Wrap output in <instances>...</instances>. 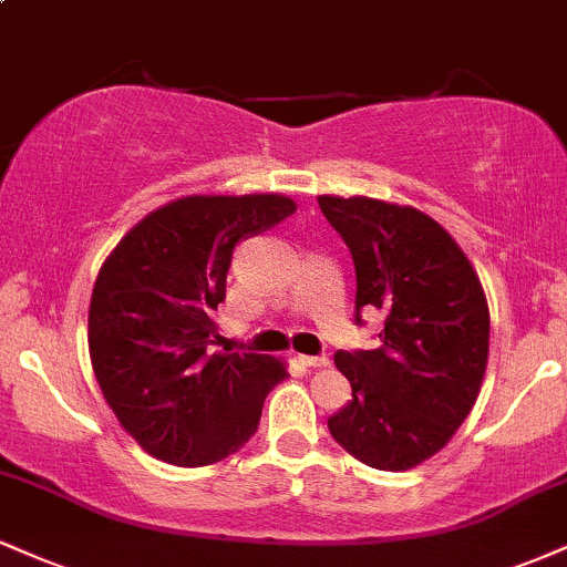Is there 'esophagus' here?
Returning <instances> with one entry per match:
<instances>
[{
    "label": "esophagus",
    "instance_id": "obj_1",
    "mask_svg": "<svg viewBox=\"0 0 567 567\" xmlns=\"http://www.w3.org/2000/svg\"><path fill=\"white\" fill-rule=\"evenodd\" d=\"M298 361H301L303 367H327V364H330V359H327V357H306V353H301Z\"/></svg>",
    "mask_w": 567,
    "mask_h": 567
}]
</instances>
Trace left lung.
<instances>
[{
    "mask_svg": "<svg viewBox=\"0 0 567 567\" xmlns=\"http://www.w3.org/2000/svg\"><path fill=\"white\" fill-rule=\"evenodd\" d=\"M349 245L361 311H383L372 351H338L353 399L327 427L364 465L409 470L441 452L481 393L488 303L473 264L446 229L412 206L319 197Z\"/></svg>",
    "mask_w": 567,
    "mask_h": 567,
    "instance_id": "8db88e82",
    "label": "left lung"
}]
</instances>
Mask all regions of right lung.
I'll use <instances>...</instances> for the list:
<instances>
[{"label":"right lung","mask_w":567,"mask_h":567,"mask_svg":"<svg viewBox=\"0 0 567 567\" xmlns=\"http://www.w3.org/2000/svg\"><path fill=\"white\" fill-rule=\"evenodd\" d=\"M285 195H193L147 214L102 264L89 357L124 431L155 460L200 467L256 433L288 378L266 353H210L235 245L288 218Z\"/></svg>","instance_id":"obj_1"}]
</instances>
